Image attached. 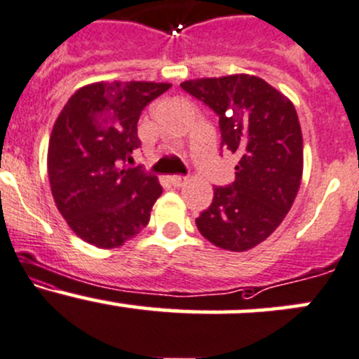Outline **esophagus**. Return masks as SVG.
Wrapping results in <instances>:
<instances>
[{"label":"esophagus","instance_id":"obj_1","mask_svg":"<svg viewBox=\"0 0 359 359\" xmlns=\"http://www.w3.org/2000/svg\"><path fill=\"white\" fill-rule=\"evenodd\" d=\"M186 182H187V179L182 175H172L170 177V184L173 187H182Z\"/></svg>","mask_w":359,"mask_h":359}]
</instances>
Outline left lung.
<instances>
[{
	"label": "left lung",
	"instance_id": "obj_1",
	"mask_svg": "<svg viewBox=\"0 0 359 359\" xmlns=\"http://www.w3.org/2000/svg\"><path fill=\"white\" fill-rule=\"evenodd\" d=\"M180 86L218 116L222 148L240 156L233 182L215 187L211 206L196 218L198 230L219 249L249 250L281 224L300 189L303 137L297 110L250 74Z\"/></svg>",
	"mask_w": 359,
	"mask_h": 359
}]
</instances>
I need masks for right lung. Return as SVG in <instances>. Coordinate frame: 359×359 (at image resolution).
Instances as JSON below:
<instances>
[{"label": "right lung", "instance_id": "obj_1", "mask_svg": "<svg viewBox=\"0 0 359 359\" xmlns=\"http://www.w3.org/2000/svg\"><path fill=\"white\" fill-rule=\"evenodd\" d=\"M168 88L151 81H100L74 92L59 114L47 151L50 191L62 218L85 242L114 249L148 224L161 186L126 161L131 163L141 147V112Z\"/></svg>", "mask_w": 359, "mask_h": 359}]
</instances>
